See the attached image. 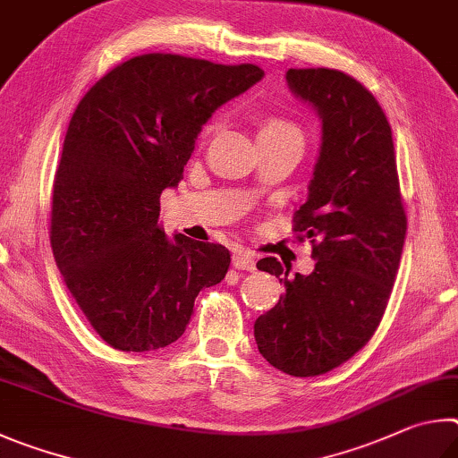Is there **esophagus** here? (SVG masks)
Instances as JSON below:
<instances>
[{
  "label": "esophagus",
  "instance_id": "34e87169",
  "mask_svg": "<svg viewBox=\"0 0 458 458\" xmlns=\"http://www.w3.org/2000/svg\"><path fill=\"white\" fill-rule=\"evenodd\" d=\"M233 267L242 271H255V259L250 251H245L243 247H235L233 251Z\"/></svg>",
  "mask_w": 458,
  "mask_h": 458
}]
</instances>
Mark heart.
<instances>
[{
  "mask_svg": "<svg viewBox=\"0 0 458 458\" xmlns=\"http://www.w3.org/2000/svg\"><path fill=\"white\" fill-rule=\"evenodd\" d=\"M215 131V124H207L203 128V139L211 136ZM259 139H269V140H292L298 142L303 147V140H306V134H303V128L295 123L293 118L284 116V114H271L261 120L259 124Z\"/></svg>",
  "mask_w": 458,
  "mask_h": 458,
  "instance_id": "1",
  "label": "heart"
}]
</instances>
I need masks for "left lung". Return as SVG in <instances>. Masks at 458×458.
Segmentation results:
<instances>
[{
	"label": "left lung",
	"instance_id": "8db88e82",
	"mask_svg": "<svg viewBox=\"0 0 458 458\" xmlns=\"http://www.w3.org/2000/svg\"><path fill=\"white\" fill-rule=\"evenodd\" d=\"M287 84L322 118V147L308 200L293 215L310 239V276L263 258L258 269L285 295L255 322L267 362L290 376H319L362 350L380 326L406 237L394 142L378 100L356 78L330 68H292Z\"/></svg>",
	"mask_w": 458,
	"mask_h": 458
}]
</instances>
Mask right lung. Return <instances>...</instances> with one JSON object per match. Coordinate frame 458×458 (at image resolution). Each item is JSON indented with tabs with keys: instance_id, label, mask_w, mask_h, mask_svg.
Here are the masks:
<instances>
[{
	"instance_id": "add662e5",
	"label": "right lung",
	"mask_w": 458,
	"mask_h": 458,
	"mask_svg": "<svg viewBox=\"0 0 458 458\" xmlns=\"http://www.w3.org/2000/svg\"><path fill=\"white\" fill-rule=\"evenodd\" d=\"M261 76L253 64L142 54L78 102L55 168L50 243L72 298L114 350L179 340L199 292L227 274L223 245L168 242L160 192L181 182L213 112Z\"/></svg>"
}]
</instances>
